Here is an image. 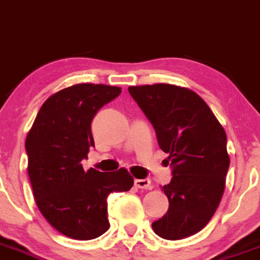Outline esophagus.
Here are the masks:
<instances>
[{
    "label": "esophagus",
    "mask_w": 260,
    "mask_h": 260,
    "mask_svg": "<svg viewBox=\"0 0 260 260\" xmlns=\"http://www.w3.org/2000/svg\"><path fill=\"white\" fill-rule=\"evenodd\" d=\"M150 180L149 179H136L135 180V186L137 188H144V189H148L150 188Z\"/></svg>",
    "instance_id": "34e87169"
}]
</instances>
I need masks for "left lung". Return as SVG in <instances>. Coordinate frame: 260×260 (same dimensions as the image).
<instances>
[{
	"instance_id": "1",
	"label": "left lung",
	"mask_w": 260,
	"mask_h": 260,
	"mask_svg": "<svg viewBox=\"0 0 260 260\" xmlns=\"http://www.w3.org/2000/svg\"><path fill=\"white\" fill-rule=\"evenodd\" d=\"M169 154L170 183L162 187L169 209L152 224L161 238L196 234L217 209L229 169L226 133L196 92L169 83L128 87Z\"/></svg>"
}]
</instances>
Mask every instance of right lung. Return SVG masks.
<instances>
[{"label":"right lung","mask_w":260,"mask_h":260,"mask_svg":"<svg viewBox=\"0 0 260 260\" xmlns=\"http://www.w3.org/2000/svg\"><path fill=\"white\" fill-rule=\"evenodd\" d=\"M120 87L78 83L49 96L26 139L28 177L36 205L57 232L87 241L110 228L107 196L129 191L133 178L125 169L101 173L81 165L94 146L91 121Z\"/></svg>","instance_id":"1"}]
</instances>
